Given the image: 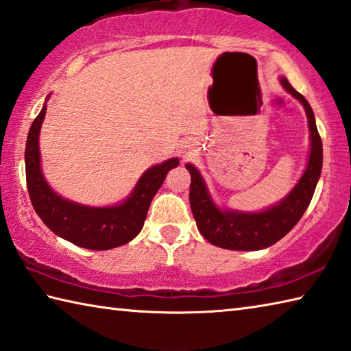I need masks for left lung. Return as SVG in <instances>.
Segmentation results:
<instances>
[{"mask_svg": "<svg viewBox=\"0 0 351 351\" xmlns=\"http://www.w3.org/2000/svg\"><path fill=\"white\" fill-rule=\"evenodd\" d=\"M282 87L304 105L310 130V156L307 168L290 194L276 206L263 213H238L218 209L210 198L203 177L197 168L188 163L191 174L189 202L197 228L214 246L230 250H258L275 244L293 229L312 200L322 169V142L316 128L313 110L307 99L298 93L286 77H281Z\"/></svg>", "mask_w": 351, "mask_h": 351, "instance_id": "8db88e82", "label": "left lung"}]
</instances>
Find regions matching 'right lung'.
<instances>
[{
  "instance_id": "add662e5",
  "label": "right lung",
  "mask_w": 351,
  "mask_h": 351,
  "mask_svg": "<svg viewBox=\"0 0 351 351\" xmlns=\"http://www.w3.org/2000/svg\"><path fill=\"white\" fill-rule=\"evenodd\" d=\"M45 105L33 121L25 143V178L33 209L51 232L79 247L108 250L141 232L149 204L178 158H169L145 171L133 193L123 203L110 208H91L65 200L51 191L39 163V131L45 116Z\"/></svg>"
}]
</instances>
